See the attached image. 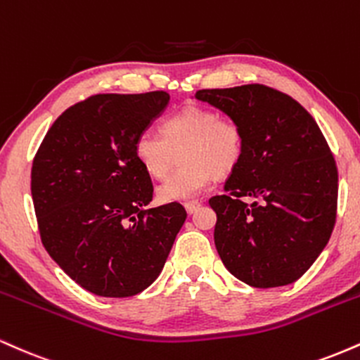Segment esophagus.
Returning a JSON list of instances; mask_svg holds the SVG:
<instances>
[{"label":"esophagus","instance_id":"obj_1","mask_svg":"<svg viewBox=\"0 0 360 360\" xmlns=\"http://www.w3.org/2000/svg\"><path fill=\"white\" fill-rule=\"evenodd\" d=\"M200 206H201L200 201H188V203L184 205V208L189 214H193L194 212H198V208H200Z\"/></svg>","mask_w":360,"mask_h":360}]
</instances>
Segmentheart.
Segmentation results:
<instances>
[{"instance_id": "1", "label": "heart", "mask_w": 360, "mask_h": 360, "mask_svg": "<svg viewBox=\"0 0 360 360\" xmlns=\"http://www.w3.org/2000/svg\"><path fill=\"white\" fill-rule=\"evenodd\" d=\"M162 139L143 131L135 140V157L152 177H164L179 152L177 171L157 188L162 203L188 201L196 198L214 176L235 171L243 154V131L232 118L218 117L217 111L189 105L164 120Z\"/></svg>"}]
</instances>
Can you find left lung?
<instances>
[{
	"instance_id": "left-lung-1",
	"label": "left lung",
	"mask_w": 360,
	"mask_h": 360,
	"mask_svg": "<svg viewBox=\"0 0 360 360\" xmlns=\"http://www.w3.org/2000/svg\"><path fill=\"white\" fill-rule=\"evenodd\" d=\"M194 98L243 131L240 164L225 193L210 200L221 262L252 288L295 283L335 225L338 174L320 128L298 101L262 84L201 89Z\"/></svg>"
}]
</instances>
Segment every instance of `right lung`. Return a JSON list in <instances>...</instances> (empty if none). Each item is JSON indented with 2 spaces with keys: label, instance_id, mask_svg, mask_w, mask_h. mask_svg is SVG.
<instances>
[{
  "label": "right lung",
  "instance_id": "right-lung-1",
  "mask_svg": "<svg viewBox=\"0 0 360 360\" xmlns=\"http://www.w3.org/2000/svg\"><path fill=\"white\" fill-rule=\"evenodd\" d=\"M169 94H96L53 122L32 166L40 237L49 255L86 291L139 295L159 278L186 220L179 203L147 208L150 176L135 140Z\"/></svg>",
  "mask_w": 360,
  "mask_h": 360
}]
</instances>
